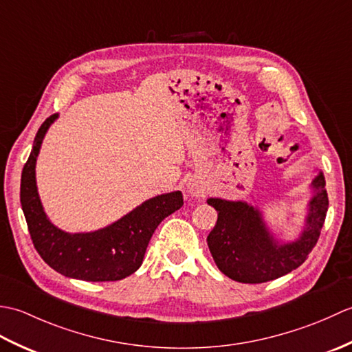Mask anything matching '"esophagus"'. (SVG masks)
Segmentation results:
<instances>
[{"instance_id": "1", "label": "esophagus", "mask_w": 352, "mask_h": 352, "mask_svg": "<svg viewBox=\"0 0 352 352\" xmlns=\"http://www.w3.org/2000/svg\"><path fill=\"white\" fill-rule=\"evenodd\" d=\"M186 190H188L189 195L199 198V197H204L207 193V188L206 186L201 183L199 180H195V178H190V180L186 183Z\"/></svg>"}]
</instances>
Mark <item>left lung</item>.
Masks as SVG:
<instances>
[{"instance_id":"left-lung-1","label":"left lung","mask_w":352,"mask_h":352,"mask_svg":"<svg viewBox=\"0 0 352 352\" xmlns=\"http://www.w3.org/2000/svg\"><path fill=\"white\" fill-rule=\"evenodd\" d=\"M302 226L296 236L275 233L258 204L245 199L207 198L218 212V221L207 237L216 266L239 283H266L301 266L316 245L328 210L325 177L313 169Z\"/></svg>"}]
</instances>
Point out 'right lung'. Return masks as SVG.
<instances>
[{
    "label": "right lung",
    "instance_id": "obj_1",
    "mask_svg": "<svg viewBox=\"0 0 352 352\" xmlns=\"http://www.w3.org/2000/svg\"><path fill=\"white\" fill-rule=\"evenodd\" d=\"M58 113L45 121L21 175V206L36 251L65 276L83 281H118L140 267L157 226L183 206L180 190L155 195L109 226L69 233L52 222L37 190L36 163L42 142Z\"/></svg>",
    "mask_w": 352,
    "mask_h": 352
}]
</instances>
